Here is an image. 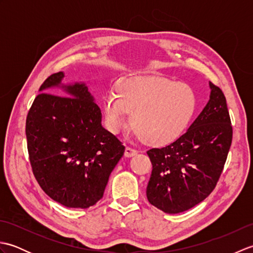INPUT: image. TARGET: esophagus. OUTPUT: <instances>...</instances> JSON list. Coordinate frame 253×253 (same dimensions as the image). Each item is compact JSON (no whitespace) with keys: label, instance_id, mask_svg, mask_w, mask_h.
<instances>
[{"label":"esophagus","instance_id":"esophagus-1","mask_svg":"<svg viewBox=\"0 0 253 253\" xmlns=\"http://www.w3.org/2000/svg\"><path fill=\"white\" fill-rule=\"evenodd\" d=\"M137 153H138L137 150L131 148V147H126V149H125V155H126V157H128V158L132 157V155H135Z\"/></svg>","mask_w":253,"mask_h":253}]
</instances>
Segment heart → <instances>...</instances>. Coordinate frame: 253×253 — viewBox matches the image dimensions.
<instances>
[{
  "label": "heart",
  "instance_id": "1",
  "mask_svg": "<svg viewBox=\"0 0 253 253\" xmlns=\"http://www.w3.org/2000/svg\"><path fill=\"white\" fill-rule=\"evenodd\" d=\"M118 94L103 101L105 124L120 132L131 114L133 129L148 143L165 146L185 132L196 115L198 96L187 84L160 77H129L118 83Z\"/></svg>",
  "mask_w": 253,
  "mask_h": 253
}]
</instances>
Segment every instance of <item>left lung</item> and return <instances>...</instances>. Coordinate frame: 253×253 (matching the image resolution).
I'll list each match as a JSON object with an SVG mask.
<instances>
[{"instance_id":"left-lung-1","label":"left lung","mask_w":253,"mask_h":253,"mask_svg":"<svg viewBox=\"0 0 253 253\" xmlns=\"http://www.w3.org/2000/svg\"><path fill=\"white\" fill-rule=\"evenodd\" d=\"M208 104L184 135L164 148L147 151L152 173L147 198L165 213L187 211L203 201L221 177L233 140L226 99L210 83Z\"/></svg>"}]
</instances>
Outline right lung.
Segmentation results:
<instances>
[{
    "label": "right lung",
    "mask_w": 253,
    "mask_h": 253,
    "mask_svg": "<svg viewBox=\"0 0 253 253\" xmlns=\"http://www.w3.org/2000/svg\"><path fill=\"white\" fill-rule=\"evenodd\" d=\"M63 77L52 74L41 84L27 115V148L42 190L67 208L87 209L103 197L125 147L102 127L100 107L84 84L64 87L68 97L43 92Z\"/></svg>",
    "instance_id": "right-lung-1"
}]
</instances>
